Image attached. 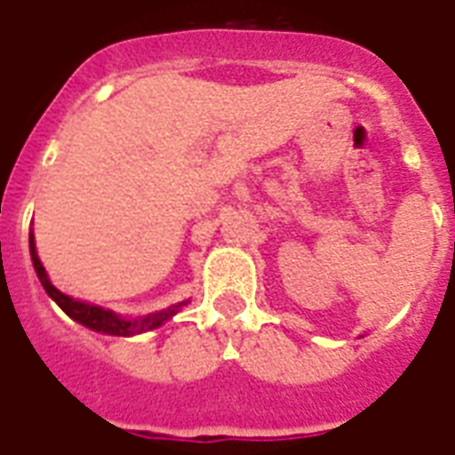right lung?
Here are the masks:
<instances>
[{
  "label": "right lung",
  "mask_w": 455,
  "mask_h": 455,
  "mask_svg": "<svg viewBox=\"0 0 455 455\" xmlns=\"http://www.w3.org/2000/svg\"><path fill=\"white\" fill-rule=\"evenodd\" d=\"M30 256H32V265H35V270H37V277L42 282L44 291L49 293L53 300L58 303V307L72 317L75 322L79 324L89 326L93 331H100V333H110V336H133V333H143V331H150V329H157L159 324H164L166 319L173 317L178 310H180V305L185 303H178L169 310H162V312H155V315H148L143 319H122L119 315H115L112 310H105V307H98V305H89V303H82V300H75V298L65 296L56 286L51 284L49 277H46V270H44V265L39 263L37 258V251H35V239L30 235Z\"/></svg>",
  "instance_id": "obj_1"
}]
</instances>
